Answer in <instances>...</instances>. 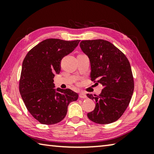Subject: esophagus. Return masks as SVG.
<instances>
[{
	"label": "esophagus",
	"instance_id": "obj_1",
	"mask_svg": "<svg viewBox=\"0 0 154 154\" xmlns=\"http://www.w3.org/2000/svg\"><path fill=\"white\" fill-rule=\"evenodd\" d=\"M79 96L80 98H87V96L85 95V94L83 93V92H80L79 94Z\"/></svg>",
	"mask_w": 154,
	"mask_h": 154
}]
</instances>
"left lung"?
Here are the masks:
<instances>
[{"instance_id": "8db88e82", "label": "left lung", "mask_w": 154, "mask_h": 154, "mask_svg": "<svg viewBox=\"0 0 154 154\" xmlns=\"http://www.w3.org/2000/svg\"><path fill=\"white\" fill-rule=\"evenodd\" d=\"M79 45L90 59L91 80L103 86L99 96L87 94L96 103L94 110L88 113V117L96 124H111L123 115L134 92L130 62L118 48L107 41H82Z\"/></svg>"}]
</instances>
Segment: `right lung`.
Listing matches in <instances>:
<instances>
[{
    "mask_svg": "<svg viewBox=\"0 0 154 154\" xmlns=\"http://www.w3.org/2000/svg\"><path fill=\"white\" fill-rule=\"evenodd\" d=\"M79 40L48 38L28 52L22 63L19 89L28 111L40 123L55 124L66 116L69 103L78 99L70 89H55L54 78L60 62L74 50Z\"/></svg>",
    "mask_w": 154,
    "mask_h": 154,
    "instance_id": "right-lung-1",
    "label": "right lung"
}]
</instances>
